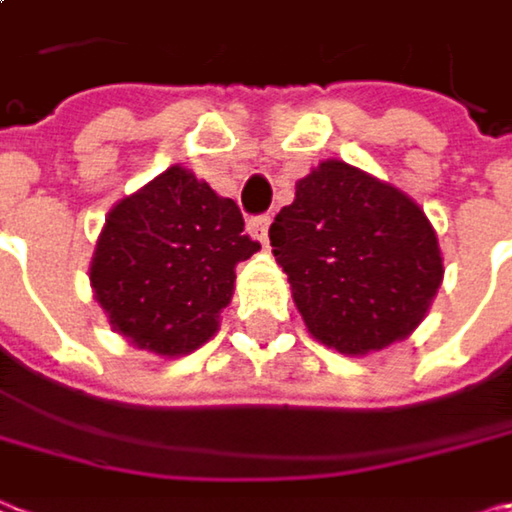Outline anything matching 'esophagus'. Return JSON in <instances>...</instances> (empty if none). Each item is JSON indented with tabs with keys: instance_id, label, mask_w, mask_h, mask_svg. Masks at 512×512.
Returning <instances> with one entry per match:
<instances>
[{
	"instance_id": "1",
	"label": "esophagus",
	"mask_w": 512,
	"mask_h": 512,
	"mask_svg": "<svg viewBox=\"0 0 512 512\" xmlns=\"http://www.w3.org/2000/svg\"><path fill=\"white\" fill-rule=\"evenodd\" d=\"M269 216H252L249 219V234L255 237V240H260V243H266L269 240Z\"/></svg>"
}]
</instances>
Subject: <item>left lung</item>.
<instances>
[{
    "mask_svg": "<svg viewBox=\"0 0 512 512\" xmlns=\"http://www.w3.org/2000/svg\"><path fill=\"white\" fill-rule=\"evenodd\" d=\"M269 246L308 332L344 356L409 338L445 275L424 210L341 159L296 183L293 204L269 225Z\"/></svg>",
    "mask_w": 512,
    "mask_h": 512,
    "instance_id": "obj_1",
    "label": "left lung"
}]
</instances>
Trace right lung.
Wrapping results in <instances>:
<instances>
[{
    "label": "right lung",
    "mask_w": 512,
    "mask_h": 512,
    "mask_svg": "<svg viewBox=\"0 0 512 512\" xmlns=\"http://www.w3.org/2000/svg\"><path fill=\"white\" fill-rule=\"evenodd\" d=\"M257 249L231 198L171 165L109 210L88 275L118 335L156 356H186L216 335L234 269Z\"/></svg>",
    "instance_id": "add662e5"
}]
</instances>
